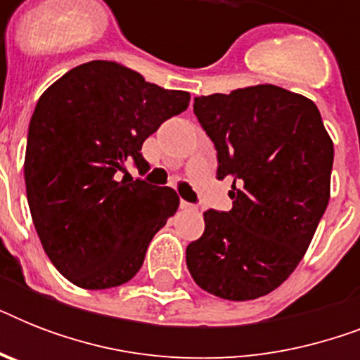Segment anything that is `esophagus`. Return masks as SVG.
Masks as SVG:
<instances>
[{"label": "esophagus", "mask_w": 360, "mask_h": 360, "mask_svg": "<svg viewBox=\"0 0 360 360\" xmlns=\"http://www.w3.org/2000/svg\"><path fill=\"white\" fill-rule=\"evenodd\" d=\"M181 209H185V211H196V205H192V203L185 202V200H181Z\"/></svg>", "instance_id": "34e87169"}]
</instances>
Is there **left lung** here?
I'll use <instances>...</instances> for the list:
<instances>
[{"label":"left lung","instance_id":"8db88e82","mask_svg":"<svg viewBox=\"0 0 360 360\" xmlns=\"http://www.w3.org/2000/svg\"><path fill=\"white\" fill-rule=\"evenodd\" d=\"M233 207L203 213L186 267L207 293L250 301L276 290L310 246L330 198L335 147L318 106L278 86L194 98Z\"/></svg>","mask_w":360,"mask_h":360}]
</instances>
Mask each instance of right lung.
Instances as JSON below:
<instances>
[{
    "label": "right lung",
    "mask_w": 360,
    "mask_h": 360,
    "mask_svg": "<svg viewBox=\"0 0 360 360\" xmlns=\"http://www.w3.org/2000/svg\"><path fill=\"white\" fill-rule=\"evenodd\" d=\"M188 103L186 91L115 61L78 65L42 93L27 132L25 192L42 248L69 282L106 290L140 271L179 196L121 172L129 162L147 172L143 141Z\"/></svg>",
    "instance_id": "obj_1"
}]
</instances>
